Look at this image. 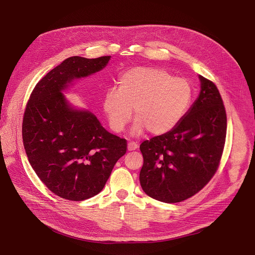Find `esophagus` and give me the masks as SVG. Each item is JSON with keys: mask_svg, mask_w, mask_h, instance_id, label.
<instances>
[{"mask_svg": "<svg viewBox=\"0 0 255 255\" xmlns=\"http://www.w3.org/2000/svg\"><path fill=\"white\" fill-rule=\"evenodd\" d=\"M138 148V144L134 141H131L128 143V150L129 151H132V150H135Z\"/></svg>", "mask_w": 255, "mask_h": 255, "instance_id": "1", "label": "esophagus"}]
</instances>
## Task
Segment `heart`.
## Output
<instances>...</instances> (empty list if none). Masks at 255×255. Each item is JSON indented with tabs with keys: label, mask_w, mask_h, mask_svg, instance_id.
I'll return each instance as SVG.
<instances>
[{
	"label": "heart",
	"mask_w": 255,
	"mask_h": 255,
	"mask_svg": "<svg viewBox=\"0 0 255 255\" xmlns=\"http://www.w3.org/2000/svg\"><path fill=\"white\" fill-rule=\"evenodd\" d=\"M193 96L189 81L177 79L164 69L137 67L121 76L119 88L107 91L104 111L111 128L122 132L135 108L133 133L139 135L147 130L158 136L171 131L183 120Z\"/></svg>",
	"instance_id": "b5f03b06"
}]
</instances>
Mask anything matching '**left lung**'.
I'll return each mask as SVG.
<instances>
[{
	"instance_id": "obj_1",
	"label": "left lung",
	"mask_w": 255,
	"mask_h": 255,
	"mask_svg": "<svg viewBox=\"0 0 255 255\" xmlns=\"http://www.w3.org/2000/svg\"><path fill=\"white\" fill-rule=\"evenodd\" d=\"M201 93L171 131L140 144L139 179L145 194L163 203L183 202L199 193L220 165L227 116L216 85L200 76Z\"/></svg>"
}]
</instances>
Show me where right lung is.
<instances>
[{"label":"right lung","mask_w":255,"mask_h":255,"mask_svg":"<svg viewBox=\"0 0 255 255\" xmlns=\"http://www.w3.org/2000/svg\"><path fill=\"white\" fill-rule=\"evenodd\" d=\"M110 57L66 58L36 84L26 105L22 137L28 160L48 190L68 201L98 195L127 151L126 139L108 132L91 112L71 109L61 94Z\"/></svg>","instance_id":"obj_1"}]
</instances>
